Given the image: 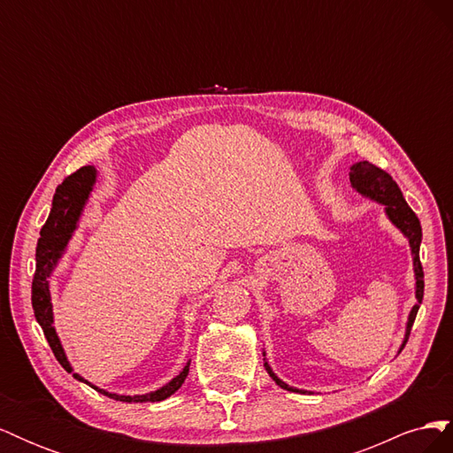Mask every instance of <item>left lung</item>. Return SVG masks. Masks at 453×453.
Here are the masks:
<instances>
[{
    "label": "left lung",
    "instance_id": "left-lung-1",
    "mask_svg": "<svg viewBox=\"0 0 453 453\" xmlns=\"http://www.w3.org/2000/svg\"><path fill=\"white\" fill-rule=\"evenodd\" d=\"M349 181H351V187L357 190L359 195L386 205V215L389 217V221L408 238L410 250H412L418 304H414L412 311H410V315H408L406 334H404V342L401 346V351H403V348L406 346V342H408L410 331H412V325H414V319L418 315L419 304L423 300V268H421V263H419V243H421L419 219L412 211V208H410V205L406 203V200L401 193V188H399V185L393 181V177L388 172H383L381 168L374 166V164H370L368 160L353 164V166L349 168ZM265 368H266V372L270 374V378L276 381L281 389L303 393V389H295L291 386H287L283 380H280L276 374H273V370L270 368L268 363H265Z\"/></svg>",
    "mask_w": 453,
    "mask_h": 453
}]
</instances>
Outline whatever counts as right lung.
Returning a JSON list of instances; mask_svg holds the SVG:
<instances>
[{"mask_svg": "<svg viewBox=\"0 0 453 453\" xmlns=\"http://www.w3.org/2000/svg\"><path fill=\"white\" fill-rule=\"evenodd\" d=\"M94 181H96V170L92 166H83L75 173L67 175L65 180L57 187V193H54L52 208H50L47 223L43 225V228H41V238L37 240V250H35V273L32 281V306H34L35 319L41 325V328H43L45 338L54 353V357H57V361L67 370V372L73 374L75 380L88 383V386L94 388L96 391H100L102 395L109 396V399H115L120 403H158V401L168 399L170 395H173L183 386V381L188 374L190 363H187V366L180 374L157 391H150L145 395H132V396L109 393L92 386V383L87 381L83 376L73 372V368L70 361H67L64 348L60 344V338L52 326V303H50V291H49V278L54 266H57V263L60 260L62 253L65 251L67 242H70L73 236V230L77 228V221L81 213H83V208L88 200Z\"/></svg>", "mask_w": 453, "mask_h": 453, "instance_id": "right-lung-1", "label": "right lung"}]
</instances>
